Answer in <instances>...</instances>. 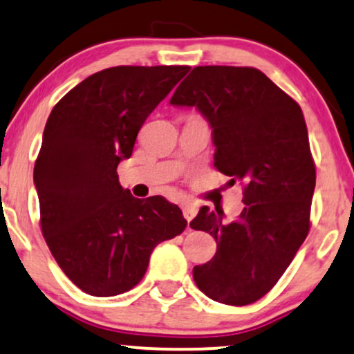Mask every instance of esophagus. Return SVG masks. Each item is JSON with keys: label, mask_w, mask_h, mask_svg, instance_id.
Masks as SVG:
<instances>
[{"label": "esophagus", "mask_w": 354, "mask_h": 354, "mask_svg": "<svg viewBox=\"0 0 354 354\" xmlns=\"http://www.w3.org/2000/svg\"><path fill=\"white\" fill-rule=\"evenodd\" d=\"M182 210H184V217L189 223H190V220H192L195 215H197V209H195L194 205H184V209H182Z\"/></svg>", "instance_id": "34e87169"}]
</instances>
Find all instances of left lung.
Here are the masks:
<instances>
[{
	"label": "left lung",
	"instance_id": "obj_1",
	"mask_svg": "<svg viewBox=\"0 0 354 354\" xmlns=\"http://www.w3.org/2000/svg\"><path fill=\"white\" fill-rule=\"evenodd\" d=\"M170 104L209 120L215 169L243 190L234 222L209 207L190 222L217 242L194 280L212 300L250 305L277 285L310 232L317 170L301 107L261 71L235 66H197Z\"/></svg>",
	"mask_w": 354,
	"mask_h": 354
}]
</instances>
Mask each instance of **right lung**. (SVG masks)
<instances>
[{"mask_svg": "<svg viewBox=\"0 0 354 354\" xmlns=\"http://www.w3.org/2000/svg\"><path fill=\"white\" fill-rule=\"evenodd\" d=\"M189 66H115L86 77L54 106L35 164L41 232L66 277L93 297L142 280L153 248L185 230L176 203L136 198L118 165Z\"/></svg>", "mask_w": 354, "mask_h": 354, "instance_id": "1", "label": "right lung"}]
</instances>
